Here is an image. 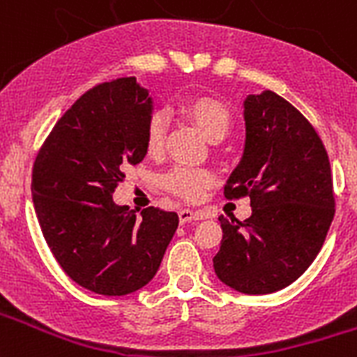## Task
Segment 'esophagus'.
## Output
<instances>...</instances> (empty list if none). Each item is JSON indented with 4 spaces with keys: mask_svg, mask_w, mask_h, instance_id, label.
<instances>
[{
    "mask_svg": "<svg viewBox=\"0 0 357 357\" xmlns=\"http://www.w3.org/2000/svg\"><path fill=\"white\" fill-rule=\"evenodd\" d=\"M202 218H204V213H200V211H191V209L178 211V220H181V223L193 222V220H202Z\"/></svg>",
    "mask_w": 357,
    "mask_h": 357,
    "instance_id": "obj_1",
    "label": "esophagus"
}]
</instances>
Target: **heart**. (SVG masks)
Returning a JSON list of instances; mask_svg holds the SVG:
<instances>
[{
	"label": "heart",
	"mask_w": 357,
	"mask_h": 357,
	"mask_svg": "<svg viewBox=\"0 0 357 357\" xmlns=\"http://www.w3.org/2000/svg\"><path fill=\"white\" fill-rule=\"evenodd\" d=\"M178 110L188 116L211 141H220L227 135L232 125V118L225 103L213 96H189L182 100ZM166 137V118L160 112H153L146 123L144 130V146L148 153H159ZM214 182L209 169L195 166H175L164 175V188L175 197L188 202L200 200L204 191Z\"/></svg>",
	"instance_id": "obj_1"
}]
</instances>
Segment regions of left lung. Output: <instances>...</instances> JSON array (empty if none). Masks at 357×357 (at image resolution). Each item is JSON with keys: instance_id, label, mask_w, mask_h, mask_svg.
I'll return each instance as SVG.
<instances>
[{"instance_id": "1", "label": "left lung", "mask_w": 357, "mask_h": 357, "mask_svg": "<svg viewBox=\"0 0 357 357\" xmlns=\"http://www.w3.org/2000/svg\"><path fill=\"white\" fill-rule=\"evenodd\" d=\"M245 153L223 197L250 198L245 222L220 216L218 279L247 295L286 288L313 263L334 218L333 175L320 135L301 110L266 91L245 100Z\"/></svg>"}]
</instances>
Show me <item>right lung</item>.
Listing matches in <instances>:
<instances>
[{
    "instance_id": "1",
    "label": "right lung",
    "mask_w": 357,
    "mask_h": 357,
    "mask_svg": "<svg viewBox=\"0 0 357 357\" xmlns=\"http://www.w3.org/2000/svg\"><path fill=\"white\" fill-rule=\"evenodd\" d=\"M148 91L134 77L103 82L55 123L31 169V197L56 263L82 288L121 296L148 284L178 227L173 211L137 218L112 193L146 155Z\"/></svg>"
}]
</instances>
